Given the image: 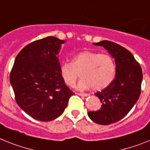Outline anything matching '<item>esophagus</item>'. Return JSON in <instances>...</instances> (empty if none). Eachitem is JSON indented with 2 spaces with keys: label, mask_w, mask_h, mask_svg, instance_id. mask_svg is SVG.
I'll list each match as a JSON object with an SVG mask.
<instances>
[{
  "label": "esophagus",
  "mask_w": 150,
  "mask_h": 150,
  "mask_svg": "<svg viewBox=\"0 0 150 150\" xmlns=\"http://www.w3.org/2000/svg\"><path fill=\"white\" fill-rule=\"evenodd\" d=\"M77 94H79V96H82V97H88L90 95L89 94H86V93H77Z\"/></svg>",
  "instance_id": "1"
}]
</instances>
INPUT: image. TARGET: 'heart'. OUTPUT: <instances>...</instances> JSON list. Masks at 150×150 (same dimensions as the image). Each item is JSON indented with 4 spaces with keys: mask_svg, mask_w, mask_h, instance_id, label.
<instances>
[{
    "mask_svg": "<svg viewBox=\"0 0 150 150\" xmlns=\"http://www.w3.org/2000/svg\"><path fill=\"white\" fill-rule=\"evenodd\" d=\"M79 89L95 91L106 88L113 82L116 75V64L110 55L93 51H84L76 54L71 62H65L60 66V74L68 86L75 85L78 78Z\"/></svg>",
    "mask_w": 150,
    "mask_h": 150,
    "instance_id": "heart-1",
    "label": "heart"
}]
</instances>
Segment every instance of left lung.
I'll list each match as a JSON object with an SVG mask.
<instances>
[{
	"label": "left lung",
	"instance_id": "left-lung-1",
	"mask_svg": "<svg viewBox=\"0 0 150 150\" xmlns=\"http://www.w3.org/2000/svg\"><path fill=\"white\" fill-rule=\"evenodd\" d=\"M94 44L104 46L114 58L116 77L106 88L95 93L101 108L88 111V115L96 124L108 125L124 118L137 103L141 93L143 71L131 52L123 46L108 40Z\"/></svg>",
	"mask_w": 150,
	"mask_h": 150
}]
</instances>
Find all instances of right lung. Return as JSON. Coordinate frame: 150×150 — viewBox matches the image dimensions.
<instances>
[{
  "label": "right lung",
  "mask_w": 150,
  "mask_h": 150,
  "mask_svg": "<svg viewBox=\"0 0 150 150\" xmlns=\"http://www.w3.org/2000/svg\"><path fill=\"white\" fill-rule=\"evenodd\" d=\"M64 42L54 36L32 42L19 52L11 69L10 81L16 102L37 120L59 117L75 94L62 78L56 56Z\"/></svg>",
  "instance_id": "add662e5"
}]
</instances>
